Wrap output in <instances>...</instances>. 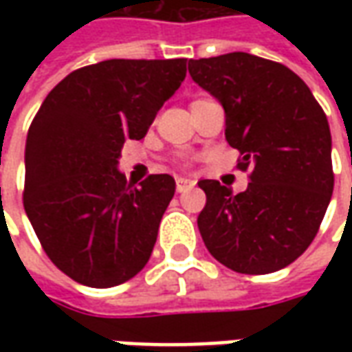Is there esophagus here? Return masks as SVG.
Instances as JSON below:
<instances>
[{"instance_id": "obj_1", "label": "esophagus", "mask_w": 352, "mask_h": 352, "mask_svg": "<svg viewBox=\"0 0 352 352\" xmlns=\"http://www.w3.org/2000/svg\"><path fill=\"white\" fill-rule=\"evenodd\" d=\"M194 184H196V181H192V179H186V177H179V179H177V192L190 190Z\"/></svg>"}]
</instances>
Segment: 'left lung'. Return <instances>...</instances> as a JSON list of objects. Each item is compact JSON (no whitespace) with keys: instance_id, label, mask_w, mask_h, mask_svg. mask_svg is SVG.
I'll list each match as a JSON object with an SVG mask.
<instances>
[{"instance_id":"obj_1","label":"left lung","mask_w":352,"mask_h":352,"mask_svg":"<svg viewBox=\"0 0 352 352\" xmlns=\"http://www.w3.org/2000/svg\"><path fill=\"white\" fill-rule=\"evenodd\" d=\"M194 82L221 101L226 141L251 169L234 194L204 179L198 228L207 251L237 273L292 264L315 239L333 192L332 135L322 107L294 72L247 52L188 62Z\"/></svg>"}]
</instances>
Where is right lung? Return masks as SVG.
<instances>
[{
	"instance_id": "1",
	"label": "right lung",
	"mask_w": 352,
	"mask_h": 352,
	"mask_svg": "<svg viewBox=\"0 0 352 352\" xmlns=\"http://www.w3.org/2000/svg\"><path fill=\"white\" fill-rule=\"evenodd\" d=\"M184 77L186 58L105 60L69 73L37 111L24 209L52 264L80 285L116 287L151 258L175 179L148 175L133 186L118 158Z\"/></svg>"
}]
</instances>
